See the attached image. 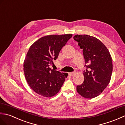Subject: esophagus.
<instances>
[{"label": "esophagus", "instance_id": "34e87169", "mask_svg": "<svg viewBox=\"0 0 125 125\" xmlns=\"http://www.w3.org/2000/svg\"><path fill=\"white\" fill-rule=\"evenodd\" d=\"M75 74V72H71V73H69V75H70L71 76H74Z\"/></svg>", "mask_w": 125, "mask_h": 125}]
</instances>
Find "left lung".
I'll list each match as a JSON object with an SVG mask.
<instances>
[{
    "label": "left lung",
    "mask_w": 125,
    "mask_h": 125,
    "mask_svg": "<svg viewBox=\"0 0 125 125\" xmlns=\"http://www.w3.org/2000/svg\"><path fill=\"white\" fill-rule=\"evenodd\" d=\"M73 38L83 50L85 63H89L85 65L87 69L83 73L84 81L76 86V90L84 98L96 97L110 83L113 69L111 56L104 44L95 37L76 35Z\"/></svg>",
    "instance_id": "left-lung-1"
}]
</instances>
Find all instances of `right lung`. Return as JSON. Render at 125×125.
I'll use <instances>...</instances> for the list:
<instances>
[{
	"label": "right lung",
	"instance_id": "add662e5",
	"mask_svg": "<svg viewBox=\"0 0 125 125\" xmlns=\"http://www.w3.org/2000/svg\"><path fill=\"white\" fill-rule=\"evenodd\" d=\"M72 34L48 35L30 46L23 63L26 80L36 93L51 97L59 92L68 74L49 67Z\"/></svg>",
	"mask_w": 125,
	"mask_h": 125
}]
</instances>
